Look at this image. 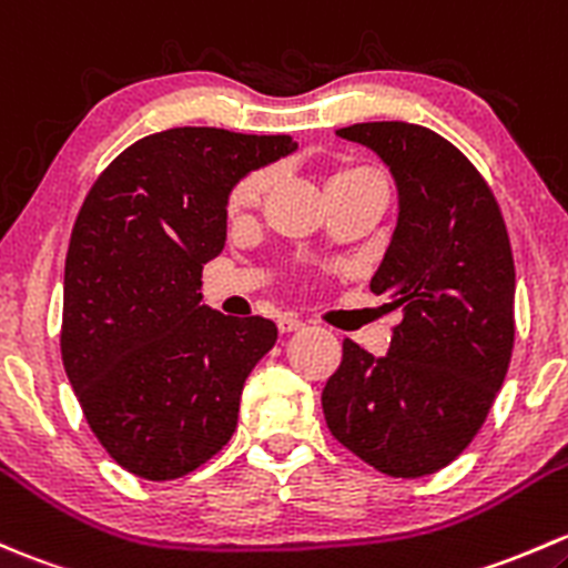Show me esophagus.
Here are the masks:
<instances>
[{"instance_id": "obj_1", "label": "esophagus", "mask_w": 568, "mask_h": 568, "mask_svg": "<svg viewBox=\"0 0 568 568\" xmlns=\"http://www.w3.org/2000/svg\"><path fill=\"white\" fill-rule=\"evenodd\" d=\"M277 329H280V334L300 332V329H304V321L296 318V315H280V321H277Z\"/></svg>"}]
</instances>
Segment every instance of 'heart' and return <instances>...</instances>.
Instances as JSON below:
<instances>
[{
	"instance_id": "b5f03b06",
	"label": "heart",
	"mask_w": 568,
	"mask_h": 568,
	"mask_svg": "<svg viewBox=\"0 0 568 568\" xmlns=\"http://www.w3.org/2000/svg\"><path fill=\"white\" fill-rule=\"evenodd\" d=\"M354 174H369V171H345V174H339V176H354ZM268 182H272V174H268V171H258V174L244 179L234 193H231V204H229L231 214L250 212V209L258 204L261 195L266 193Z\"/></svg>"
}]
</instances>
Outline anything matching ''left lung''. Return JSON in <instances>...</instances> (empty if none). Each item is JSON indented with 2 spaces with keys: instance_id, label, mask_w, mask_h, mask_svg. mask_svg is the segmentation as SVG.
<instances>
[{
  "instance_id": "obj_1",
  "label": "left lung",
  "mask_w": 568,
  "mask_h": 568,
  "mask_svg": "<svg viewBox=\"0 0 568 568\" xmlns=\"http://www.w3.org/2000/svg\"><path fill=\"white\" fill-rule=\"evenodd\" d=\"M367 146L397 187V225L369 280L403 310L386 356L343 339L321 394L332 435L397 479L449 465L485 425L515 345V258L479 171L433 130L362 122L337 130Z\"/></svg>"
}]
</instances>
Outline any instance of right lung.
<instances>
[{"label":"right lung","instance_id":"obj_1","mask_svg":"<svg viewBox=\"0 0 568 568\" xmlns=\"http://www.w3.org/2000/svg\"><path fill=\"white\" fill-rule=\"evenodd\" d=\"M296 149L291 135L163 130L124 149L83 201L64 261V373L105 452L141 479L217 455L277 343L268 318L201 304V272L223 253L236 184Z\"/></svg>","mask_w":568,"mask_h":568}]
</instances>
